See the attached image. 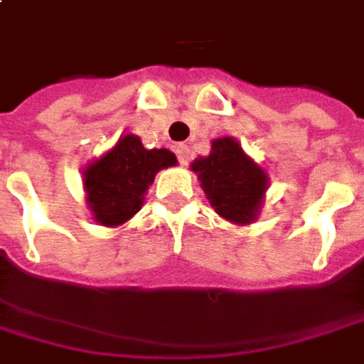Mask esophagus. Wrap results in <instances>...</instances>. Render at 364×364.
Segmentation results:
<instances>
[{
	"label": "esophagus",
	"mask_w": 364,
	"mask_h": 364,
	"mask_svg": "<svg viewBox=\"0 0 364 364\" xmlns=\"http://www.w3.org/2000/svg\"><path fill=\"white\" fill-rule=\"evenodd\" d=\"M175 153H177V159H179L181 165H187V163H189V155H191V153H189V146H187V144H177V146H175Z\"/></svg>",
	"instance_id": "1"
}]
</instances>
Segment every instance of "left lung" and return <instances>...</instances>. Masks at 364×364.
Here are the masks:
<instances>
[{
	"label": "left lung",
	"instance_id": "left-lung-1",
	"mask_svg": "<svg viewBox=\"0 0 364 364\" xmlns=\"http://www.w3.org/2000/svg\"><path fill=\"white\" fill-rule=\"evenodd\" d=\"M191 169L197 173L211 207L223 220L237 225L256 220L268 189V175L245 155L235 139H215L211 153L195 159Z\"/></svg>",
	"mask_w": 364,
	"mask_h": 364
}]
</instances>
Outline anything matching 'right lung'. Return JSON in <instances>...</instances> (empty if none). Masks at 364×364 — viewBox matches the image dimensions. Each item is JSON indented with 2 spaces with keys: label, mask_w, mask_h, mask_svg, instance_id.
I'll return each mask as SVG.
<instances>
[{
  "label": "right lung",
  "mask_w": 364,
  "mask_h": 364,
  "mask_svg": "<svg viewBox=\"0 0 364 364\" xmlns=\"http://www.w3.org/2000/svg\"><path fill=\"white\" fill-rule=\"evenodd\" d=\"M177 165L167 149H144L136 134H124L108 153L84 169L86 203L100 225L117 228L141 209L161 169Z\"/></svg>",
  "instance_id": "add662e5"
}]
</instances>
